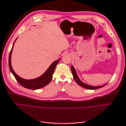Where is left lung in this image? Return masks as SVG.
I'll return each mask as SVG.
<instances>
[{"label": "left lung", "instance_id": "8db88e82", "mask_svg": "<svg viewBox=\"0 0 126 126\" xmlns=\"http://www.w3.org/2000/svg\"><path fill=\"white\" fill-rule=\"evenodd\" d=\"M71 72L72 75H73V77L75 79V80L76 81V82L77 83V84L79 85L80 86H81L82 87L88 89H93V90H95L97 89L98 88H102L103 87H104L106 85H103V86H97V87H94V86H91L90 85H88L87 84H86V83L82 82L80 80L78 77V76L77 75V73H76V71L75 69V68H74V67L71 66Z\"/></svg>", "mask_w": 126, "mask_h": 126}]
</instances>
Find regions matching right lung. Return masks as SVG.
<instances>
[{"label":"right lung","instance_id":"1","mask_svg":"<svg viewBox=\"0 0 126 126\" xmlns=\"http://www.w3.org/2000/svg\"><path fill=\"white\" fill-rule=\"evenodd\" d=\"M15 41H14V43L13 44L12 48H11L9 54V67L10 71L12 72V74L14 76L15 78H16L18 83L22 87L26 88L32 90H36L41 88H43L45 86L49 84V82L51 81L52 78V75L54 74L55 67L57 63L59 62L60 59H58V60H56L55 62H53L52 63L50 66V67L48 68V69L47 70V71H46L43 75L41 76L40 77L38 78L32 80H26L23 78H21L15 73L11 65V55Z\"/></svg>","mask_w":126,"mask_h":126}]
</instances>
